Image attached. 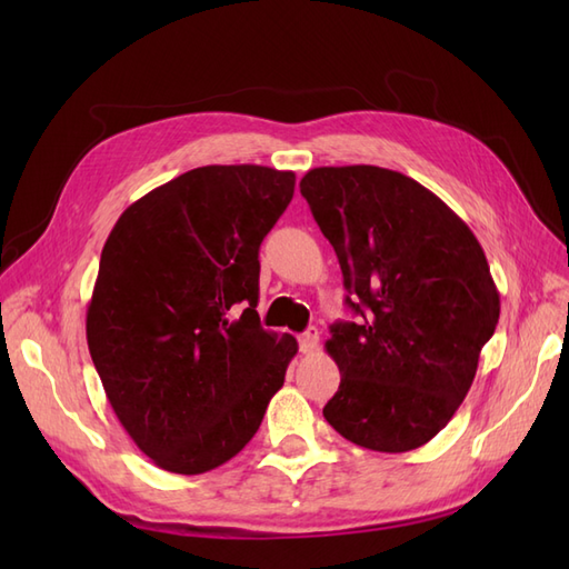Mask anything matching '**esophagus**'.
Here are the masks:
<instances>
[{
	"mask_svg": "<svg viewBox=\"0 0 569 569\" xmlns=\"http://www.w3.org/2000/svg\"><path fill=\"white\" fill-rule=\"evenodd\" d=\"M318 341H320V332L318 327H308L303 335H299V349L303 353H313L318 349Z\"/></svg>",
	"mask_w": 569,
	"mask_h": 569,
	"instance_id": "1",
	"label": "esophagus"
}]
</instances>
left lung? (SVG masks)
Instances as JSON below:
<instances>
[{
  "mask_svg": "<svg viewBox=\"0 0 569 569\" xmlns=\"http://www.w3.org/2000/svg\"><path fill=\"white\" fill-rule=\"evenodd\" d=\"M299 187L360 316L325 341L341 382L322 416L363 449H420L453 418L498 325L487 256L449 206L396 170L325 166Z\"/></svg>",
  "mask_w": 569,
  "mask_h": 569,
  "instance_id": "1",
  "label": "left lung"
}]
</instances>
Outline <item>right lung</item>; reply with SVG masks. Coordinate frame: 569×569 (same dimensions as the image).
I'll use <instances>...</instances> for the list:
<instances>
[{
    "instance_id": "1",
    "label": "right lung",
    "mask_w": 569,
    "mask_h": 569,
    "mask_svg": "<svg viewBox=\"0 0 569 569\" xmlns=\"http://www.w3.org/2000/svg\"><path fill=\"white\" fill-rule=\"evenodd\" d=\"M297 176L203 166L137 199L113 226L88 306V347L130 439L159 468L201 475L261 427L297 339L256 313L258 249Z\"/></svg>"
}]
</instances>
